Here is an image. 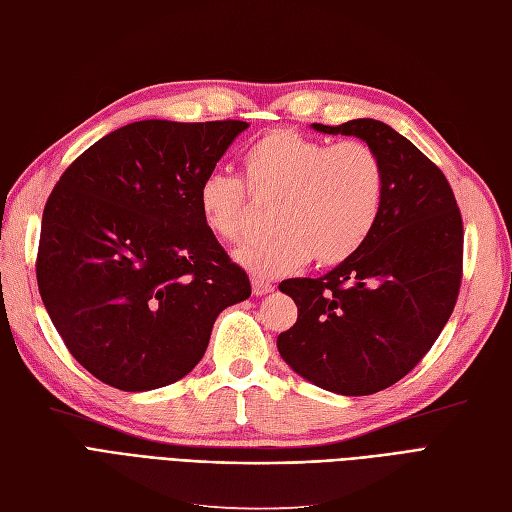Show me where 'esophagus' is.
<instances>
[{
    "instance_id": "esophagus-1",
    "label": "esophagus",
    "mask_w": 512,
    "mask_h": 512,
    "mask_svg": "<svg viewBox=\"0 0 512 512\" xmlns=\"http://www.w3.org/2000/svg\"><path fill=\"white\" fill-rule=\"evenodd\" d=\"M270 291H274L272 283H268V280H263V278H253V293L255 295H266Z\"/></svg>"
}]
</instances>
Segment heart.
<instances>
[{"label":"heart","mask_w":512,"mask_h":512,"mask_svg":"<svg viewBox=\"0 0 512 512\" xmlns=\"http://www.w3.org/2000/svg\"><path fill=\"white\" fill-rule=\"evenodd\" d=\"M242 172L257 197H276L272 234L244 244L242 266L280 276L304 266H338L368 242L385 204V166L364 140L332 144L278 127L255 140ZM240 176L210 172L197 187V208L210 234L238 242L249 232V190Z\"/></svg>","instance_id":"b5f03b06"}]
</instances>
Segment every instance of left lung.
I'll return each mask as SVG.
<instances>
[{
    "label": "left lung",
    "instance_id": "1",
    "mask_svg": "<svg viewBox=\"0 0 512 512\" xmlns=\"http://www.w3.org/2000/svg\"><path fill=\"white\" fill-rule=\"evenodd\" d=\"M312 127L374 148L385 166V204L351 259L321 278L278 285L298 306V321L276 346L317 387L370 395L404 378L447 325L461 285L464 223L447 176L389 125Z\"/></svg>",
    "mask_w": 512,
    "mask_h": 512
}]
</instances>
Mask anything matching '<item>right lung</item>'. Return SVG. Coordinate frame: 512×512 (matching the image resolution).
<instances>
[{
  "label": "right lung",
  "instance_id": "1",
  "mask_svg": "<svg viewBox=\"0 0 512 512\" xmlns=\"http://www.w3.org/2000/svg\"><path fill=\"white\" fill-rule=\"evenodd\" d=\"M244 121H138L76 157L48 195L36 276L78 364L121 391L176 383L219 312L251 295L197 208Z\"/></svg>",
  "mask_w": 512,
  "mask_h": 512
}]
</instances>
